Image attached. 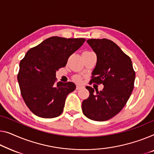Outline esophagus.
Returning a JSON list of instances; mask_svg holds the SVG:
<instances>
[{"instance_id":"1","label":"esophagus","mask_w":154,"mask_h":154,"mask_svg":"<svg viewBox=\"0 0 154 154\" xmlns=\"http://www.w3.org/2000/svg\"><path fill=\"white\" fill-rule=\"evenodd\" d=\"M82 88V86H76V90H80V89H81Z\"/></svg>"}]
</instances>
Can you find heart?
Instances as JSON below:
<instances>
[{
    "mask_svg": "<svg viewBox=\"0 0 154 154\" xmlns=\"http://www.w3.org/2000/svg\"><path fill=\"white\" fill-rule=\"evenodd\" d=\"M86 52H88V51H86ZM75 80L76 82H81V77H80L79 76H76V77H75Z\"/></svg>",
    "mask_w": 154,
    "mask_h": 154,
    "instance_id": "heart-1",
    "label": "heart"
}]
</instances>
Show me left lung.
Here are the masks:
<instances>
[{
  "label": "left lung",
  "instance_id": "obj_1",
  "mask_svg": "<svg viewBox=\"0 0 154 154\" xmlns=\"http://www.w3.org/2000/svg\"><path fill=\"white\" fill-rule=\"evenodd\" d=\"M87 43L97 55L90 83L103 84L102 91L86 86L90 95L83 101L82 111L95 121H106L122 111L134 88L136 72L131 60L116 43L106 38H91Z\"/></svg>",
  "mask_w": 154,
  "mask_h": 154
}]
</instances>
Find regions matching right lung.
Returning a JSON list of instances; mask_svg holds the SVG:
<instances>
[{"instance_id":"right-lung-1","label":"right lung","mask_w":154,"mask_h":154,"mask_svg":"<svg viewBox=\"0 0 154 154\" xmlns=\"http://www.w3.org/2000/svg\"><path fill=\"white\" fill-rule=\"evenodd\" d=\"M85 38L52 36L29 49L20 61L18 82L25 103L32 113L43 118L62 113L72 82H57L56 71L66 66L71 54L83 45Z\"/></svg>"}]
</instances>
